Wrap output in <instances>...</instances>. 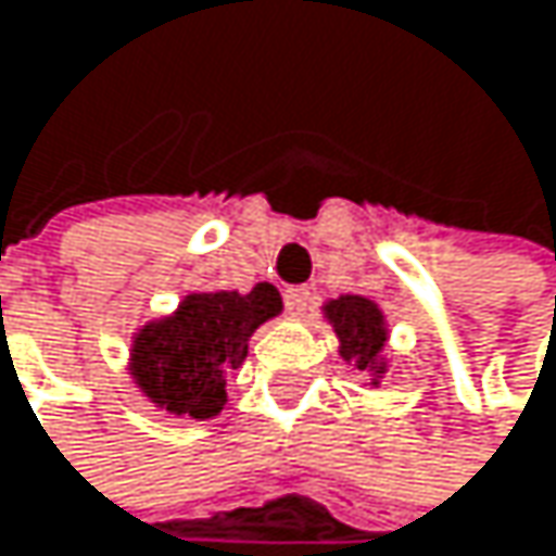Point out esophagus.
I'll return each mask as SVG.
<instances>
[{
	"mask_svg": "<svg viewBox=\"0 0 556 556\" xmlns=\"http://www.w3.org/2000/svg\"><path fill=\"white\" fill-rule=\"evenodd\" d=\"M311 301H314L311 288H288V291H285V307H288V314H294V317H301V314L311 307Z\"/></svg>",
	"mask_w": 556,
	"mask_h": 556,
	"instance_id": "34e87169",
	"label": "esophagus"
}]
</instances>
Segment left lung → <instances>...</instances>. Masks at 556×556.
Masks as SVG:
<instances>
[{"mask_svg": "<svg viewBox=\"0 0 556 556\" xmlns=\"http://www.w3.org/2000/svg\"><path fill=\"white\" fill-rule=\"evenodd\" d=\"M324 317L340 340V356L353 363L359 372H369L372 386H379V379L386 376L382 353L389 343V324L379 304L359 294H343L324 304Z\"/></svg>", "mask_w": 556, "mask_h": 556, "instance_id": "obj_1", "label": "left lung"}]
</instances>
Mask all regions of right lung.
Listing matches in <instances>:
<instances>
[{
  "mask_svg": "<svg viewBox=\"0 0 556 556\" xmlns=\"http://www.w3.org/2000/svg\"><path fill=\"white\" fill-rule=\"evenodd\" d=\"M278 314L281 294L268 281L249 294H187L170 317L136 333L129 376L161 412L193 420L216 417L226 405V376L249 356V337Z\"/></svg>",
  "mask_w": 556,
  "mask_h": 556,
  "instance_id": "1",
  "label": "right lung"
}]
</instances>
